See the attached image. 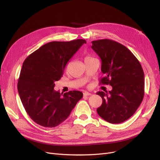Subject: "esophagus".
Wrapping results in <instances>:
<instances>
[{
	"label": "esophagus",
	"mask_w": 160,
	"mask_h": 160,
	"mask_svg": "<svg viewBox=\"0 0 160 160\" xmlns=\"http://www.w3.org/2000/svg\"><path fill=\"white\" fill-rule=\"evenodd\" d=\"M91 95V93H89V92H84V93H83V95L84 96H89V95Z\"/></svg>",
	"instance_id": "34e87169"
}]
</instances>
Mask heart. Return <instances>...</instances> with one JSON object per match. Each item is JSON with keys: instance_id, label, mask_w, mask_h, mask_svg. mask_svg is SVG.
<instances>
[{"instance_id": "b5f03b06", "label": "heart", "mask_w": 160, "mask_h": 160, "mask_svg": "<svg viewBox=\"0 0 160 160\" xmlns=\"http://www.w3.org/2000/svg\"><path fill=\"white\" fill-rule=\"evenodd\" d=\"M90 58H93V57H91V56H87L85 58V60H88V59H90Z\"/></svg>"}]
</instances>
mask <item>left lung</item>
<instances>
[{"label":"left lung","mask_w":160,"mask_h":160,"mask_svg":"<svg viewBox=\"0 0 160 160\" xmlns=\"http://www.w3.org/2000/svg\"><path fill=\"white\" fill-rule=\"evenodd\" d=\"M91 48L101 59L103 84L112 90L98 91L102 104L97 112L100 117L112 124L128 119L141 104L144 97V72L132 52L122 44L110 39L92 41Z\"/></svg>","instance_id":"1"}]
</instances>
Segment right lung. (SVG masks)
<instances>
[{
    "mask_svg": "<svg viewBox=\"0 0 160 160\" xmlns=\"http://www.w3.org/2000/svg\"><path fill=\"white\" fill-rule=\"evenodd\" d=\"M84 39L50 42L24 60L18 83L22 104L30 118L40 126L53 128L68 117L82 98L79 91L60 93L55 82L62 77L65 67Z\"/></svg>",
    "mask_w": 160,
    "mask_h": 160,
    "instance_id": "add662e5",
    "label": "right lung"
}]
</instances>
